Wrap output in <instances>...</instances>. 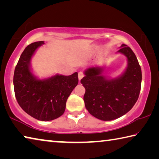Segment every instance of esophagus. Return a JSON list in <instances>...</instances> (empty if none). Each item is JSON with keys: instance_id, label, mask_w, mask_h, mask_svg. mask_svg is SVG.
<instances>
[{"instance_id": "esophagus-1", "label": "esophagus", "mask_w": 159, "mask_h": 159, "mask_svg": "<svg viewBox=\"0 0 159 159\" xmlns=\"http://www.w3.org/2000/svg\"><path fill=\"white\" fill-rule=\"evenodd\" d=\"M84 73H83V71H80V72H79V74H78V76H79V80L81 79H83V77H84Z\"/></svg>"}]
</instances>
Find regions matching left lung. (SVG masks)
<instances>
[{
    "instance_id": "1",
    "label": "left lung",
    "mask_w": 159,
    "mask_h": 159,
    "mask_svg": "<svg viewBox=\"0 0 159 159\" xmlns=\"http://www.w3.org/2000/svg\"><path fill=\"white\" fill-rule=\"evenodd\" d=\"M118 52L128 59V66L121 76L108 79L102 73L104 67H90L85 71L80 83L85 88L83 100L93 116L111 120L122 116L133 108L141 89L142 71L135 55L122 44Z\"/></svg>"
}]
</instances>
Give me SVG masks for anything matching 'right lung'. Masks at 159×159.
Masks as SVG:
<instances>
[{
    "label": "right lung",
    "mask_w": 159,
    "mask_h": 159,
    "mask_svg": "<svg viewBox=\"0 0 159 159\" xmlns=\"http://www.w3.org/2000/svg\"><path fill=\"white\" fill-rule=\"evenodd\" d=\"M44 44L34 42L26 47L15 67L13 84L16 99L21 108L36 119L48 121L64 114L66 102L78 85V73L70 76L57 74L38 79L31 71V59L35 51Z\"/></svg>",
    "instance_id": "right-lung-1"
}]
</instances>
